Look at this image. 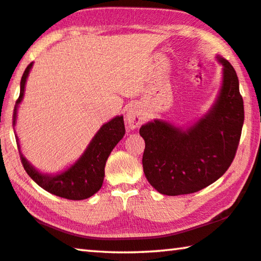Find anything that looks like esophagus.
I'll use <instances>...</instances> for the list:
<instances>
[{"label": "esophagus", "mask_w": 261, "mask_h": 261, "mask_svg": "<svg viewBox=\"0 0 261 261\" xmlns=\"http://www.w3.org/2000/svg\"><path fill=\"white\" fill-rule=\"evenodd\" d=\"M125 121L129 124L131 129H136L139 125H142L144 122V115L142 109L137 105H129L125 111Z\"/></svg>", "instance_id": "esophagus-1"}]
</instances>
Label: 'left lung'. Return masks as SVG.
<instances>
[{"label": "left lung", "mask_w": 261, "mask_h": 261, "mask_svg": "<svg viewBox=\"0 0 261 261\" xmlns=\"http://www.w3.org/2000/svg\"><path fill=\"white\" fill-rule=\"evenodd\" d=\"M217 59L223 66V84L206 115L186 130L160 119L139 129L145 140L144 174L164 195H184L208 187L233 161L244 123V102L232 65L222 57Z\"/></svg>", "instance_id": "1"}]
</instances>
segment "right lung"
I'll return each mask as SVG.
<instances>
[{
	"label": "right lung",
	"instance_id": "right-lung-1",
	"mask_svg": "<svg viewBox=\"0 0 261 261\" xmlns=\"http://www.w3.org/2000/svg\"><path fill=\"white\" fill-rule=\"evenodd\" d=\"M32 64L34 63H31L25 68L22 80H20L19 97L16 101L14 115H12L14 126L16 124V117H17L18 105L23 100L25 82ZM124 135H125V127H124L123 116H116L108 123L103 124L97 134L94 136L92 142L89 143L88 147L86 148L84 154L75 161V164L57 175L43 174L34 166H31V164L24 158L20 152L17 135L15 137L22 165L29 176L41 188L53 195L67 198V200L79 201L93 196L101 189L103 179H105L107 159Z\"/></svg>",
	"mask_w": 261,
	"mask_h": 261
}]
</instances>
